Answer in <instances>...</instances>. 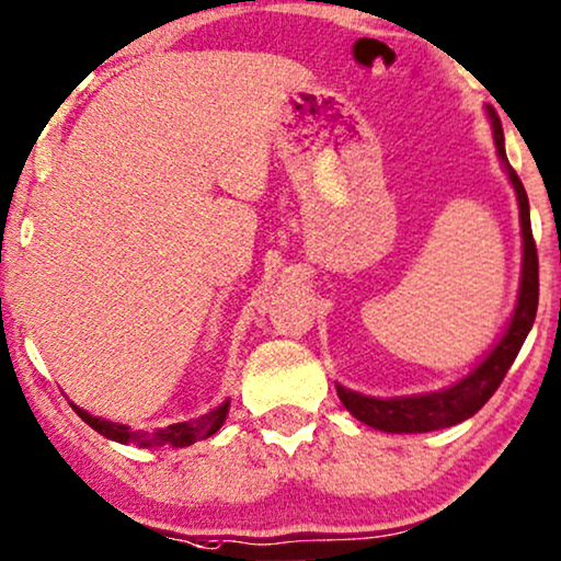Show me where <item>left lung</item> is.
<instances>
[{
  "mask_svg": "<svg viewBox=\"0 0 561 561\" xmlns=\"http://www.w3.org/2000/svg\"><path fill=\"white\" fill-rule=\"evenodd\" d=\"M492 118V134H494V147L497 154L507 167L511 174V183L518 195V208H520V229H523V278H520V296L515 314L507 327L505 337L494 345V351L471 370L467 378L456 383V387L433 391V394L423 397H399V399H374L355 394L351 389L337 387L340 402L347 407V412L353 417H358L360 423H366L376 431L387 433H431L440 431V427H450L456 423L471 417V414L482 410L490 402V397L497 391L500 383L507 374V368L513 366L515 355H518L523 340L528 337L530 327H534L536 309H538V252L534 242V231H530V214H528V195L523 187L520 178L515 170L507 164L505 157V136H503V123L497 115Z\"/></svg>",
  "mask_w": 561,
  "mask_h": 561,
  "instance_id": "1",
  "label": "left lung"
}]
</instances>
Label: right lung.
I'll return each instance as SVG.
<instances>
[{"label": "right lung", "instance_id": "obj_1", "mask_svg": "<svg viewBox=\"0 0 561 561\" xmlns=\"http://www.w3.org/2000/svg\"><path fill=\"white\" fill-rule=\"evenodd\" d=\"M227 412H229V402H224L218 410L203 414V417H198V420H191V423L167 425V427H162V431H154V433H147V431L130 433L126 425L107 423V420L92 417L90 412L77 410L79 417H82L84 423L92 427V431L105 435V438L118 440V443H136V446H154V448H159V446H172V448L193 446L195 440H203V438H208V435H214L218 427L224 425V420H227Z\"/></svg>", "mask_w": 561, "mask_h": 561}]
</instances>
